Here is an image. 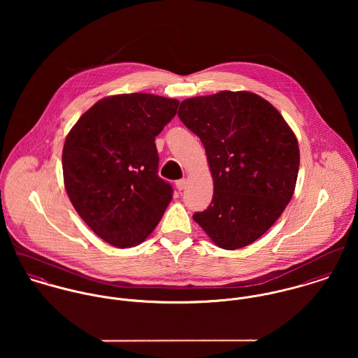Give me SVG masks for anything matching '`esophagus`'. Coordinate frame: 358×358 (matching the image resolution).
<instances>
[{
	"instance_id": "1",
	"label": "esophagus",
	"mask_w": 358,
	"mask_h": 358,
	"mask_svg": "<svg viewBox=\"0 0 358 358\" xmlns=\"http://www.w3.org/2000/svg\"><path fill=\"white\" fill-rule=\"evenodd\" d=\"M186 185H187V180H186V179H179V180H176V187H178V190H185V189H186Z\"/></svg>"
}]
</instances>
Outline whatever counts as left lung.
<instances>
[{"mask_svg": "<svg viewBox=\"0 0 358 358\" xmlns=\"http://www.w3.org/2000/svg\"><path fill=\"white\" fill-rule=\"evenodd\" d=\"M178 115L201 139L213 179L212 203L193 219L223 250L252 244L294 196L295 134L273 104L247 91L186 99Z\"/></svg>", "mask_w": 358, "mask_h": 358, "instance_id": "1", "label": "left lung"}]
</instances>
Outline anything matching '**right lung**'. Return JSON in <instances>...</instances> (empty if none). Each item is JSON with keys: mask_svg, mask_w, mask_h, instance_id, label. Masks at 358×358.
<instances>
[{"mask_svg": "<svg viewBox=\"0 0 358 358\" xmlns=\"http://www.w3.org/2000/svg\"><path fill=\"white\" fill-rule=\"evenodd\" d=\"M179 101L153 94L104 98L69 132L62 154L67 196L81 219L117 248L141 244L172 200L158 176L155 136Z\"/></svg>", "mask_w": 358, "mask_h": 358, "instance_id": "right-lung-1", "label": "right lung"}]
</instances>
